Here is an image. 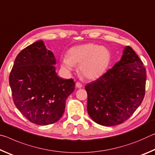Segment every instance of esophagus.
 <instances>
[{"label": "esophagus", "mask_w": 155, "mask_h": 155, "mask_svg": "<svg viewBox=\"0 0 155 155\" xmlns=\"http://www.w3.org/2000/svg\"><path fill=\"white\" fill-rule=\"evenodd\" d=\"M82 84H81V83H79V82H77L76 83V87H78V88H81L82 87Z\"/></svg>", "instance_id": "34e87169"}]
</instances>
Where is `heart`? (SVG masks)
Segmentation results:
<instances>
[{"instance_id":"b5f03b06","label":"heart","mask_w":155,"mask_h":155,"mask_svg":"<svg viewBox=\"0 0 155 155\" xmlns=\"http://www.w3.org/2000/svg\"><path fill=\"white\" fill-rule=\"evenodd\" d=\"M111 54L106 47L94 44H87L72 47L68 55L61 58V65L65 71L70 72L78 64V72L88 80L101 77L111 61Z\"/></svg>"}]
</instances>
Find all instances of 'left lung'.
Returning a JSON list of instances; mask_svg holds the SVG:
<instances>
[{"instance_id": "8db88e82", "label": "left lung", "mask_w": 155, "mask_h": 155, "mask_svg": "<svg viewBox=\"0 0 155 155\" xmlns=\"http://www.w3.org/2000/svg\"><path fill=\"white\" fill-rule=\"evenodd\" d=\"M146 81L142 61L131 47L126 46L120 61L85 87L89 115L107 127L124 122L142 103Z\"/></svg>"}]
</instances>
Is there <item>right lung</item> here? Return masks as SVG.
I'll use <instances>...</instances> for the list:
<instances>
[{
	"mask_svg": "<svg viewBox=\"0 0 155 155\" xmlns=\"http://www.w3.org/2000/svg\"><path fill=\"white\" fill-rule=\"evenodd\" d=\"M52 52L39 40L18 54L9 75L13 101L28 120L48 125L61 118L65 101L74 91L72 78L57 75Z\"/></svg>",
	"mask_w": 155,
	"mask_h": 155,
	"instance_id": "1",
	"label": "right lung"
}]
</instances>
